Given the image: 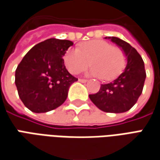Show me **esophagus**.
Segmentation results:
<instances>
[{
  "instance_id": "1",
  "label": "esophagus",
  "mask_w": 160,
  "mask_h": 160,
  "mask_svg": "<svg viewBox=\"0 0 160 160\" xmlns=\"http://www.w3.org/2000/svg\"><path fill=\"white\" fill-rule=\"evenodd\" d=\"M78 81L80 82H88V80H86V79H78Z\"/></svg>"
}]
</instances>
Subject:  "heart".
Masks as SVG:
<instances>
[{"label":"heart","instance_id":"1","mask_svg":"<svg viewBox=\"0 0 160 160\" xmlns=\"http://www.w3.org/2000/svg\"><path fill=\"white\" fill-rule=\"evenodd\" d=\"M64 65L71 74L80 73L91 64L88 75L111 81L119 76L126 64L124 51L103 40L82 43L79 48H69L63 56Z\"/></svg>","mask_w":160,"mask_h":160}]
</instances>
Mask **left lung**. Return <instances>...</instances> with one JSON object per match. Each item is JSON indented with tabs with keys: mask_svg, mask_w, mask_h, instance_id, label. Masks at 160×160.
<instances>
[{
	"mask_svg": "<svg viewBox=\"0 0 160 160\" xmlns=\"http://www.w3.org/2000/svg\"><path fill=\"white\" fill-rule=\"evenodd\" d=\"M105 39L111 40L124 51L126 67L118 78L101 84L98 92L89 95V98L103 112L122 113L132 107L142 93L146 78L145 63L137 50L128 42L115 36H108Z\"/></svg>",
	"mask_w": 160,
	"mask_h": 160,
	"instance_id": "left-lung-1",
	"label": "left lung"
}]
</instances>
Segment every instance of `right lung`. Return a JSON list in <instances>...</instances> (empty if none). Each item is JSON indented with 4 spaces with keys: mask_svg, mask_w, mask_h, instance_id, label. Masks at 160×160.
I'll list each match as a JSON object with an SVG mask.
<instances>
[{
    "mask_svg": "<svg viewBox=\"0 0 160 160\" xmlns=\"http://www.w3.org/2000/svg\"><path fill=\"white\" fill-rule=\"evenodd\" d=\"M73 45L50 38L35 45L15 70V85L24 105L35 113L48 112L65 102L70 85L78 81L66 69L62 57Z\"/></svg>",
    "mask_w": 160,
    "mask_h": 160,
    "instance_id": "obj_1",
    "label": "right lung"
}]
</instances>
